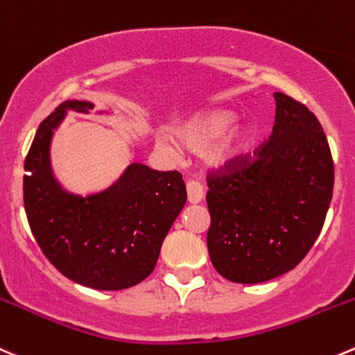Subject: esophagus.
<instances>
[{"instance_id":"34e87169","label":"esophagus","mask_w":355,"mask_h":355,"mask_svg":"<svg viewBox=\"0 0 355 355\" xmlns=\"http://www.w3.org/2000/svg\"><path fill=\"white\" fill-rule=\"evenodd\" d=\"M202 196H205V191H202V185L199 182L189 180L187 182V199L191 205H198L201 202Z\"/></svg>"}]
</instances>
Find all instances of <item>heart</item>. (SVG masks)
I'll return each mask as SVG.
<instances>
[{"instance_id": "heart-1", "label": "heart", "mask_w": 355, "mask_h": 355, "mask_svg": "<svg viewBox=\"0 0 355 355\" xmlns=\"http://www.w3.org/2000/svg\"><path fill=\"white\" fill-rule=\"evenodd\" d=\"M234 121H236V114L232 111L216 109V111L196 116L191 121L178 126L175 130V139L189 150H206L223 139L218 149L215 150L213 159L216 163H236L250 149L253 142V130L248 125L234 126L230 130ZM156 146L166 153L173 150V146L166 137H157Z\"/></svg>"}]
</instances>
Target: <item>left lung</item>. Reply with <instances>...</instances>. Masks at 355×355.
<instances>
[{
	"mask_svg": "<svg viewBox=\"0 0 355 355\" xmlns=\"http://www.w3.org/2000/svg\"><path fill=\"white\" fill-rule=\"evenodd\" d=\"M272 135L253 159L208 175L209 258L220 276L257 284L295 269L324 225L333 198L331 150L321 123L288 95L274 94Z\"/></svg>",
	"mask_w": 355,
	"mask_h": 355,
	"instance_id": "8db88e82",
	"label": "left lung"
}]
</instances>
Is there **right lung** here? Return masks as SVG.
Returning <instances> with one entry per match:
<instances>
[{
    "label": "right lung",
    "instance_id": "obj_1",
    "mask_svg": "<svg viewBox=\"0 0 355 355\" xmlns=\"http://www.w3.org/2000/svg\"><path fill=\"white\" fill-rule=\"evenodd\" d=\"M95 105L65 101L37 128L24 175V206L34 239L58 272L94 290H125L156 267L161 244L187 201L178 171L132 163L105 191H65L50 161L53 132L67 111L88 114Z\"/></svg>",
    "mask_w": 355,
    "mask_h": 355
}]
</instances>
